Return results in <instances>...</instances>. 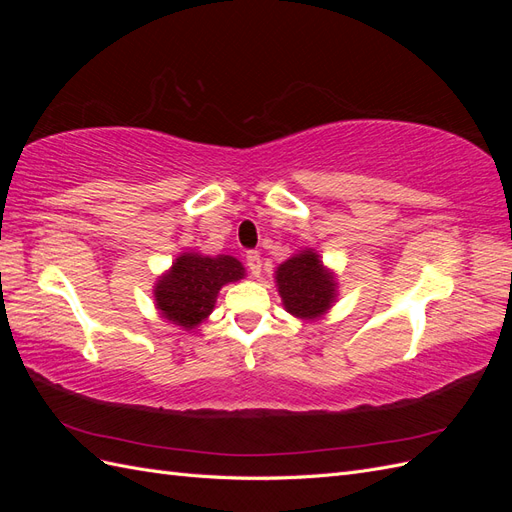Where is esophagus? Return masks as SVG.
<instances>
[{
  "label": "esophagus",
  "mask_w": 512,
  "mask_h": 512,
  "mask_svg": "<svg viewBox=\"0 0 512 512\" xmlns=\"http://www.w3.org/2000/svg\"><path fill=\"white\" fill-rule=\"evenodd\" d=\"M245 262H247V269L252 271V275H260V265H262V260H260V254L258 252H247L245 254Z\"/></svg>",
  "instance_id": "34e87169"
}]
</instances>
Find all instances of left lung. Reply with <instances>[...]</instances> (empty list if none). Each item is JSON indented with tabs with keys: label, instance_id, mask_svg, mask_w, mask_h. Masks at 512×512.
<instances>
[{
	"label": "left lung",
	"instance_id": "left-lung-1",
	"mask_svg": "<svg viewBox=\"0 0 512 512\" xmlns=\"http://www.w3.org/2000/svg\"><path fill=\"white\" fill-rule=\"evenodd\" d=\"M275 280L292 316L316 318L327 312L333 303L335 282L314 252H303L286 260L275 271Z\"/></svg>",
	"mask_w": 512,
	"mask_h": 512
}]
</instances>
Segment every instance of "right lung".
Listing matches in <instances>:
<instances>
[{
  "label": "right lung",
  "instance_id": "add662e5",
  "mask_svg": "<svg viewBox=\"0 0 512 512\" xmlns=\"http://www.w3.org/2000/svg\"><path fill=\"white\" fill-rule=\"evenodd\" d=\"M243 265L232 256L183 254L156 286V305L166 320L194 329L213 309L224 284L243 277Z\"/></svg>",
  "mask_w": 512,
  "mask_h": 512
}]
</instances>
